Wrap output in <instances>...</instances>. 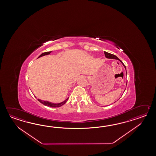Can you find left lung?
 Here are the masks:
<instances>
[{
    "instance_id": "8db88e82",
    "label": "left lung",
    "mask_w": 156,
    "mask_h": 156,
    "mask_svg": "<svg viewBox=\"0 0 156 156\" xmlns=\"http://www.w3.org/2000/svg\"><path fill=\"white\" fill-rule=\"evenodd\" d=\"M104 54H105V57H106V58H113V59H115V60H118L120 61L121 62V63L123 64V66H124L126 70V67L124 65V64L123 63V62H122L121 60H120L115 55H113V54H111V53H108V52H105V51H104Z\"/></svg>"
}]
</instances>
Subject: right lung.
<instances>
[{
	"instance_id": "add662e5",
	"label": "right lung",
	"mask_w": 156,
	"mask_h": 156,
	"mask_svg": "<svg viewBox=\"0 0 156 156\" xmlns=\"http://www.w3.org/2000/svg\"><path fill=\"white\" fill-rule=\"evenodd\" d=\"M51 52V51L50 52H44V53H42L40 56L38 57V58H39L40 57L43 56L44 55H49L50 53ZM69 99V98L65 100V101H63V102H61V103H58V104H54V103H50L48 101H43V100H41L38 99V100L40 101V103H42V104H43L44 105H46V106H50V107H52V108H58V107H60L62 105H63V104H65V103H66L67 100Z\"/></svg>"
}]
</instances>
